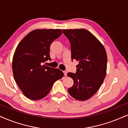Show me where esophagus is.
I'll return each mask as SVG.
<instances>
[{
	"label": "esophagus",
	"mask_w": 128,
	"mask_h": 128,
	"mask_svg": "<svg viewBox=\"0 0 128 128\" xmlns=\"http://www.w3.org/2000/svg\"><path fill=\"white\" fill-rule=\"evenodd\" d=\"M64 76H66V75H67V72L66 71V70H64Z\"/></svg>",
	"instance_id": "34e87169"
}]
</instances>
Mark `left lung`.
<instances>
[{
  "instance_id": "1",
  "label": "left lung",
  "mask_w": 128,
  "mask_h": 128,
  "mask_svg": "<svg viewBox=\"0 0 128 128\" xmlns=\"http://www.w3.org/2000/svg\"><path fill=\"white\" fill-rule=\"evenodd\" d=\"M69 40L71 58L79 62L75 74L68 76L74 80V85L68 91L78 100L90 98L102 86L106 75V52L103 46L91 33L85 29L63 30Z\"/></svg>"
}]
</instances>
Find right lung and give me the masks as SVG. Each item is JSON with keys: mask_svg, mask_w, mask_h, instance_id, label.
Returning <instances> with one entry per match:
<instances>
[{"mask_svg": "<svg viewBox=\"0 0 128 128\" xmlns=\"http://www.w3.org/2000/svg\"><path fill=\"white\" fill-rule=\"evenodd\" d=\"M60 29H37L20 41L12 60L14 77L24 95L37 100L46 96L58 80L64 74L59 69L43 64L51 60L50 46L62 34Z\"/></svg>", "mask_w": 128, "mask_h": 128, "instance_id": "1", "label": "right lung"}]
</instances>
